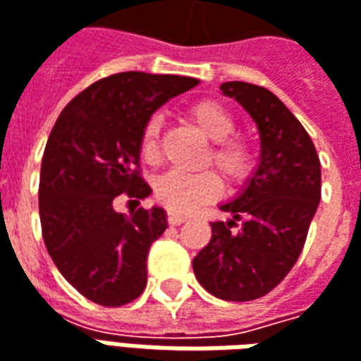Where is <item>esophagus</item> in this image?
<instances>
[{"mask_svg":"<svg viewBox=\"0 0 361 361\" xmlns=\"http://www.w3.org/2000/svg\"><path fill=\"white\" fill-rule=\"evenodd\" d=\"M188 215H181V213H176V211H168V223L170 224H181L188 221Z\"/></svg>","mask_w":361,"mask_h":361,"instance_id":"esophagus-1","label":"esophagus"}]
</instances>
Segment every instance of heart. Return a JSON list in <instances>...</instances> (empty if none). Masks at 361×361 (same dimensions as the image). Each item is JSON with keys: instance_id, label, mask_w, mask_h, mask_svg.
Segmentation results:
<instances>
[{"instance_id": "heart-1", "label": "heart", "mask_w": 361, "mask_h": 361, "mask_svg": "<svg viewBox=\"0 0 361 361\" xmlns=\"http://www.w3.org/2000/svg\"><path fill=\"white\" fill-rule=\"evenodd\" d=\"M189 119L193 121L207 137L213 140L207 164H213L231 185H240L258 166L256 146L242 135H234V117L219 102L201 99L188 107ZM162 121L158 115L148 117L140 130V156L146 162H154L160 150ZM223 183L215 172L199 173L166 172L154 181L156 199L172 211H191L205 201L221 195Z\"/></svg>"}]
</instances>
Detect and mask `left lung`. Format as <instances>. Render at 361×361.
I'll use <instances>...</instances> for the list:
<instances>
[{"label": "left lung", "mask_w": 361, "mask_h": 361, "mask_svg": "<svg viewBox=\"0 0 361 361\" xmlns=\"http://www.w3.org/2000/svg\"><path fill=\"white\" fill-rule=\"evenodd\" d=\"M221 92L256 121L262 156L246 189L221 205L233 219L211 223L213 236L193 258V271L219 299L252 301L281 283L303 250L321 201V160L303 125L269 90L226 82Z\"/></svg>", "instance_id": "obj_1"}]
</instances>
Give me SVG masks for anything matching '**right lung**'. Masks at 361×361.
<instances>
[{"label": "right lung", "mask_w": 361, "mask_h": 361, "mask_svg": "<svg viewBox=\"0 0 361 361\" xmlns=\"http://www.w3.org/2000/svg\"><path fill=\"white\" fill-rule=\"evenodd\" d=\"M199 82L185 75L121 72L68 103L40 164L42 238L60 274L90 301L121 307L146 287V258L166 231L160 207L117 213L123 197L145 199L140 130L173 95Z\"/></svg>", "instance_id": "1"}]
</instances>
